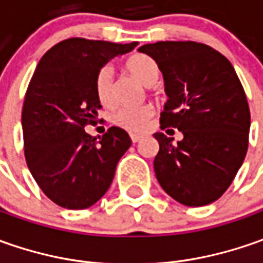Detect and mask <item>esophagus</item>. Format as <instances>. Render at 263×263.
Returning a JSON list of instances; mask_svg holds the SVG:
<instances>
[{
  "label": "esophagus",
  "instance_id": "obj_1",
  "mask_svg": "<svg viewBox=\"0 0 263 263\" xmlns=\"http://www.w3.org/2000/svg\"><path fill=\"white\" fill-rule=\"evenodd\" d=\"M142 137L143 136H140V135H130V139H132V142H133V143L140 142V140H142Z\"/></svg>",
  "mask_w": 263,
  "mask_h": 263
}]
</instances>
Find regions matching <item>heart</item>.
Instances as JSON below:
<instances>
[{"instance_id": "heart-1", "label": "heart", "mask_w": 263, "mask_h": 263, "mask_svg": "<svg viewBox=\"0 0 263 263\" xmlns=\"http://www.w3.org/2000/svg\"><path fill=\"white\" fill-rule=\"evenodd\" d=\"M126 70L145 86H154L159 77V67L154 58L146 54H135L126 60ZM93 87L98 101L105 106L114 104V70L112 67L102 66L96 71ZM154 116L151 104L139 106H118L111 114V121L120 128L130 133H140L149 124Z\"/></svg>"}]
</instances>
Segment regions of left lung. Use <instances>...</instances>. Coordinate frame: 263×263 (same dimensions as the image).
I'll list each match as a JSON object with an SVG mask.
<instances>
[{"label": "left lung", "mask_w": 263, "mask_h": 263, "mask_svg": "<svg viewBox=\"0 0 263 263\" xmlns=\"http://www.w3.org/2000/svg\"><path fill=\"white\" fill-rule=\"evenodd\" d=\"M157 61L168 101L161 128H178L183 140L154 136V168L161 187L186 206H203L226 193L249 146L250 109L231 63L193 41H165L139 48Z\"/></svg>", "instance_id": "left-lung-1"}]
</instances>
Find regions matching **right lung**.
<instances>
[{
	"mask_svg": "<svg viewBox=\"0 0 263 263\" xmlns=\"http://www.w3.org/2000/svg\"><path fill=\"white\" fill-rule=\"evenodd\" d=\"M136 46L70 37L46 51L36 67L22 109L23 149L37 186L58 206L86 209L96 203L132 145L120 127H109L98 139L85 127L96 124L101 108L96 71Z\"/></svg>",
	"mask_w": 263,
	"mask_h": 263,
	"instance_id": "1",
	"label": "right lung"
}]
</instances>
